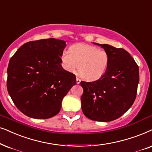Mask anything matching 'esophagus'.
Wrapping results in <instances>:
<instances>
[{"label": "esophagus", "mask_w": 152, "mask_h": 152, "mask_svg": "<svg viewBox=\"0 0 152 152\" xmlns=\"http://www.w3.org/2000/svg\"><path fill=\"white\" fill-rule=\"evenodd\" d=\"M80 82H81V80L79 77H77L76 78V82H77V84H79L80 83Z\"/></svg>", "instance_id": "esophagus-1"}]
</instances>
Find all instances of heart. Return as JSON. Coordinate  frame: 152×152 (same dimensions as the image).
<instances>
[{
    "instance_id": "obj_1",
    "label": "heart",
    "mask_w": 152,
    "mask_h": 152,
    "mask_svg": "<svg viewBox=\"0 0 152 152\" xmlns=\"http://www.w3.org/2000/svg\"><path fill=\"white\" fill-rule=\"evenodd\" d=\"M61 59L67 71L73 72L78 68L79 74L88 81L101 78L110 64L107 52L84 43L72 45L69 51L63 52Z\"/></svg>"
}]
</instances>
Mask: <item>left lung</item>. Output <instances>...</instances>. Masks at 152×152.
<instances>
[{
	"label": "left lung",
	"mask_w": 152,
	"mask_h": 152,
	"mask_svg": "<svg viewBox=\"0 0 152 152\" xmlns=\"http://www.w3.org/2000/svg\"><path fill=\"white\" fill-rule=\"evenodd\" d=\"M110 55L107 72L99 80L80 82L84 115L93 121L107 122L123 115L136 98L139 68L127 51L110 45H100Z\"/></svg>",
	"instance_id": "left-lung-1"
}]
</instances>
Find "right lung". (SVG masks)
<instances>
[{"label":"right lung","mask_w":152,"mask_h":152,"mask_svg":"<svg viewBox=\"0 0 152 152\" xmlns=\"http://www.w3.org/2000/svg\"><path fill=\"white\" fill-rule=\"evenodd\" d=\"M66 46L64 40L54 38L31 41L10 60L7 91L25 115L37 119L56 115L63 98L75 85V75L61 65Z\"/></svg>","instance_id":"add662e5"}]
</instances>
